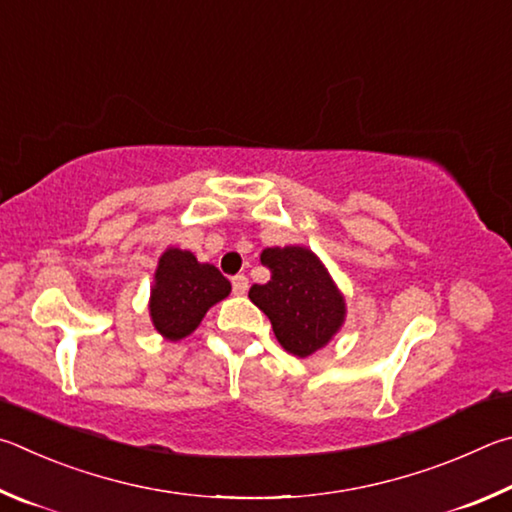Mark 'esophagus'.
I'll return each instance as SVG.
<instances>
[{
    "instance_id": "1",
    "label": "esophagus",
    "mask_w": 512,
    "mask_h": 512,
    "mask_svg": "<svg viewBox=\"0 0 512 512\" xmlns=\"http://www.w3.org/2000/svg\"><path fill=\"white\" fill-rule=\"evenodd\" d=\"M231 288H233V294H245L249 290V279L245 274H238L233 276L231 279Z\"/></svg>"
}]
</instances>
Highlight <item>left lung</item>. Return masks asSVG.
Instances as JSON below:
<instances>
[{"instance_id": "left-lung-1", "label": "left lung", "mask_w": 512, "mask_h": 512, "mask_svg": "<svg viewBox=\"0 0 512 512\" xmlns=\"http://www.w3.org/2000/svg\"><path fill=\"white\" fill-rule=\"evenodd\" d=\"M270 281L251 285L249 299L272 321L285 351L308 357L330 342L344 321V297L306 247H270L261 254Z\"/></svg>"}]
</instances>
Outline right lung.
Listing matches in <instances>:
<instances>
[{
	"instance_id": "right-lung-1",
	"label": "right lung",
	"mask_w": 512,
	"mask_h": 512,
	"mask_svg": "<svg viewBox=\"0 0 512 512\" xmlns=\"http://www.w3.org/2000/svg\"><path fill=\"white\" fill-rule=\"evenodd\" d=\"M231 292L218 267L197 263L191 251L166 249L155 272L150 297L152 324L166 339H182L200 326L213 303Z\"/></svg>"
}]
</instances>
